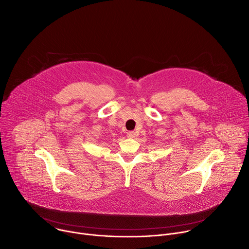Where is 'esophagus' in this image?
Listing matches in <instances>:
<instances>
[{
  "label": "esophagus",
  "instance_id": "obj_1",
  "mask_svg": "<svg viewBox=\"0 0 249 249\" xmlns=\"http://www.w3.org/2000/svg\"><path fill=\"white\" fill-rule=\"evenodd\" d=\"M135 135H136V133H135L134 131H129V132L127 133V137H128V138H134Z\"/></svg>",
  "mask_w": 249,
  "mask_h": 249
}]
</instances>
